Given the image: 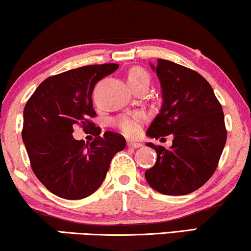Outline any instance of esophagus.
<instances>
[{
    "mask_svg": "<svg viewBox=\"0 0 251 251\" xmlns=\"http://www.w3.org/2000/svg\"><path fill=\"white\" fill-rule=\"evenodd\" d=\"M142 146V144L137 142H128V147L130 149H138V147Z\"/></svg>",
    "mask_w": 251,
    "mask_h": 251,
    "instance_id": "obj_1",
    "label": "esophagus"
}]
</instances>
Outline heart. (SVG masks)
I'll use <instances>...</instances> for the list:
<instances>
[{"instance_id":"heart-1","label":"heart","mask_w":251,"mask_h":251,"mask_svg":"<svg viewBox=\"0 0 251 251\" xmlns=\"http://www.w3.org/2000/svg\"><path fill=\"white\" fill-rule=\"evenodd\" d=\"M126 81L128 84L133 90L140 85L150 83V75L142 67H132L126 73ZM144 121V116L142 114H131L123 115L116 120V126L122 130L126 135L135 136L139 132L140 125Z\"/></svg>"}]
</instances>
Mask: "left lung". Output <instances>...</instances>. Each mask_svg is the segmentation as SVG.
Instances as JSON below:
<instances>
[{
  "mask_svg": "<svg viewBox=\"0 0 251 251\" xmlns=\"http://www.w3.org/2000/svg\"><path fill=\"white\" fill-rule=\"evenodd\" d=\"M150 65L159 77L163 101L146 135L156 139L173 135L174 139L169 149L146 144L157 157L145 178L162 194L192 193L212 176L224 150L222 105L211 85L195 71L164 59Z\"/></svg>",
  "mask_w": 251,
  "mask_h": 251,
  "instance_id": "obj_1",
  "label": "left lung"
}]
</instances>
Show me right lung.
Wrapping results in <instances>:
<instances>
[{
	"label": "right lung",
	"instance_id": "obj_1",
	"mask_svg": "<svg viewBox=\"0 0 251 251\" xmlns=\"http://www.w3.org/2000/svg\"><path fill=\"white\" fill-rule=\"evenodd\" d=\"M118 68V64L89 65L48 77L24 108L22 137L30 166L57 197L78 200L91 195L104 181L113 156L125 150V137L115 132L90 144L73 137L76 126L84 131L98 129L89 120L96 115L92 91Z\"/></svg>",
	"mask_w": 251,
	"mask_h": 251
}]
</instances>
